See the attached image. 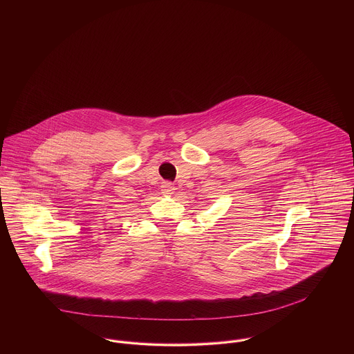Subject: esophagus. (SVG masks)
<instances>
[{"mask_svg": "<svg viewBox=\"0 0 354 354\" xmlns=\"http://www.w3.org/2000/svg\"><path fill=\"white\" fill-rule=\"evenodd\" d=\"M174 189H176V188H174V185H173L171 183H167V181H166V183L162 184V191H163V194H173Z\"/></svg>", "mask_w": 354, "mask_h": 354, "instance_id": "obj_1", "label": "esophagus"}]
</instances>
